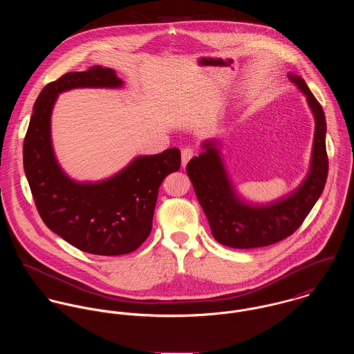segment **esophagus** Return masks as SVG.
Instances as JSON below:
<instances>
[{
	"instance_id": "34e87169",
	"label": "esophagus",
	"mask_w": 354,
	"mask_h": 354,
	"mask_svg": "<svg viewBox=\"0 0 354 354\" xmlns=\"http://www.w3.org/2000/svg\"><path fill=\"white\" fill-rule=\"evenodd\" d=\"M194 155H195V152H194L192 149H189V147L181 150V165H183V167H185L188 165V162L191 160V158Z\"/></svg>"
}]
</instances>
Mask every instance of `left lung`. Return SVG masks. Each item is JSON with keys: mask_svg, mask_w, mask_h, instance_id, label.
Here are the masks:
<instances>
[{"mask_svg": "<svg viewBox=\"0 0 354 354\" xmlns=\"http://www.w3.org/2000/svg\"><path fill=\"white\" fill-rule=\"evenodd\" d=\"M288 79L304 94L315 120L309 169L295 191L268 203L244 198L227 171L218 139L203 140L201 155L187 165L211 233L222 245L248 250L289 237L300 227L324 189L328 173L324 111L301 76L290 72Z\"/></svg>", "mask_w": 354, "mask_h": 354, "instance_id": "1", "label": "left lung"}]
</instances>
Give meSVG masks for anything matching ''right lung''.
I'll list each match as a JSON object with an SVG mask.
<instances>
[{
	"instance_id": "1",
	"label": "right lung",
	"mask_w": 354,
	"mask_h": 354,
	"mask_svg": "<svg viewBox=\"0 0 354 354\" xmlns=\"http://www.w3.org/2000/svg\"><path fill=\"white\" fill-rule=\"evenodd\" d=\"M111 68L100 65L69 72L48 84L34 104L23 146V163L45 225L83 252L118 256L133 252L149 237L158 189L181 166L178 149L138 155L124 169L100 181H77L57 160L51 113L59 94L75 88H121Z\"/></svg>"
}]
</instances>
